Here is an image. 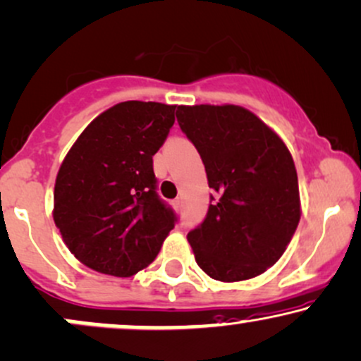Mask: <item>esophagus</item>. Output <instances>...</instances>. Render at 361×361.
I'll use <instances>...</instances> for the list:
<instances>
[{
  "label": "esophagus",
  "instance_id": "1",
  "mask_svg": "<svg viewBox=\"0 0 361 361\" xmlns=\"http://www.w3.org/2000/svg\"><path fill=\"white\" fill-rule=\"evenodd\" d=\"M173 202H176V206L179 207V209H182V207H184V201H182V197H177Z\"/></svg>",
  "mask_w": 361,
  "mask_h": 361
}]
</instances>
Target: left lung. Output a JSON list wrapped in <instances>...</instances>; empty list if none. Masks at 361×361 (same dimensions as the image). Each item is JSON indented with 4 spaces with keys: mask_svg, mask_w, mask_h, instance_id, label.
Returning <instances> with one entry per match:
<instances>
[{
    "mask_svg": "<svg viewBox=\"0 0 361 361\" xmlns=\"http://www.w3.org/2000/svg\"><path fill=\"white\" fill-rule=\"evenodd\" d=\"M177 121L216 192L204 221L188 235L197 265L221 282L264 274L300 219L298 172L286 143L241 106H179Z\"/></svg>",
    "mask_w": 361,
    "mask_h": 361,
    "instance_id": "obj_1",
    "label": "left lung"
}]
</instances>
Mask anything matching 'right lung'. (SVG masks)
<instances>
[{"instance_id":"obj_1","label":"right lung","mask_w":361,"mask_h":361,"mask_svg":"<svg viewBox=\"0 0 361 361\" xmlns=\"http://www.w3.org/2000/svg\"><path fill=\"white\" fill-rule=\"evenodd\" d=\"M176 106L125 101L89 123L59 169L54 221L78 260L130 277L155 260L177 214L157 192L154 155Z\"/></svg>"}]
</instances>
